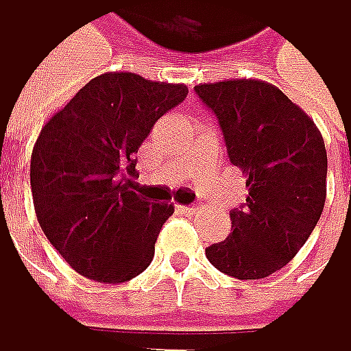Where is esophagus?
<instances>
[{
	"mask_svg": "<svg viewBox=\"0 0 351 351\" xmlns=\"http://www.w3.org/2000/svg\"><path fill=\"white\" fill-rule=\"evenodd\" d=\"M181 212L183 214H189V216H195V214L202 212V208L199 206H181Z\"/></svg>",
	"mask_w": 351,
	"mask_h": 351,
	"instance_id": "1",
	"label": "esophagus"
}]
</instances>
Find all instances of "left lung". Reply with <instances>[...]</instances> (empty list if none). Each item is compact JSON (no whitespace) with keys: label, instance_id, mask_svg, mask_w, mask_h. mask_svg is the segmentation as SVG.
<instances>
[{"label":"left lung","instance_id":"1","mask_svg":"<svg viewBox=\"0 0 351 351\" xmlns=\"http://www.w3.org/2000/svg\"><path fill=\"white\" fill-rule=\"evenodd\" d=\"M250 191L231 210L229 237L206 258L229 277L264 279L281 270L308 241L327 197V149L314 120L281 89L233 79L197 85Z\"/></svg>","mask_w":351,"mask_h":351}]
</instances>
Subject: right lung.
Returning <instances> with one entry per match:
<instances>
[{"mask_svg":"<svg viewBox=\"0 0 351 351\" xmlns=\"http://www.w3.org/2000/svg\"><path fill=\"white\" fill-rule=\"evenodd\" d=\"M187 93L185 85L106 72L41 129L31 156L37 220L49 243L83 277L124 283L149 266L174 206L135 193L133 156L156 120Z\"/></svg>","mask_w":351,"mask_h":351,"instance_id":"add662e5","label":"right lung"}]
</instances>
